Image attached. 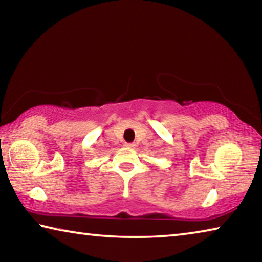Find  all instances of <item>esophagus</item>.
Returning a JSON list of instances; mask_svg holds the SVG:
<instances>
[{"label": "esophagus", "instance_id": "1", "mask_svg": "<svg viewBox=\"0 0 262 262\" xmlns=\"http://www.w3.org/2000/svg\"><path fill=\"white\" fill-rule=\"evenodd\" d=\"M125 147L126 148H134L135 143H125Z\"/></svg>", "mask_w": 262, "mask_h": 262}]
</instances>
